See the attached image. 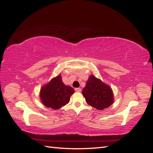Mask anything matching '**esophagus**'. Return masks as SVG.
I'll use <instances>...</instances> for the list:
<instances>
[{"label": "esophagus", "mask_w": 153, "mask_h": 153, "mask_svg": "<svg viewBox=\"0 0 153 153\" xmlns=\"http://www.w3.org/2000/svg\"><path fill=\"white\" fill-rule=\"evenodd\" d=\"M75 91L76 92H81V89H80V88H75Z\"/></svg>", "instance_id": "obj_1"}]
</instances>
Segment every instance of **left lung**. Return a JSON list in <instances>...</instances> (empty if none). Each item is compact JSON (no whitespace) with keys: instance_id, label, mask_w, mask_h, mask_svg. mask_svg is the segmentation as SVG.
I'll list each match as a JSON object with an SVG mask.
<instances>
[{"instance_id":"obj_1","label":"left lung","mask_w":153,"mask_h":153,"mask_svg":"<svg viewBox=\"0 0 153 153\" xmlns=\"http://www.w3.org/2000/svg\"><path fill=\"white\" fill-rule=\"evenodd\" d=\"M82 94L87 104L100 110L108 108L114 102L112 89L94 75L89 76Z\"/></svg>"}]
</instances>
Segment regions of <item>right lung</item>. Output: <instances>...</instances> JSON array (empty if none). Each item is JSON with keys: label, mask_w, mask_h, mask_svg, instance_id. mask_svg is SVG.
<instances>
[{"label": "right lung", "mask_w": 153, "mask_h": 153, "mask_svg": "<svg viewBox=\"0 0 153 153\" xmlns=\"http://www.w3.org/2000/svg\"><path fill=\"white\" fill-rule=\"evenodd\" d=\"M75 91L70 86L64 84L61 75L52 78L41 89V102L47 107L57 110L66 105Z\"/></svg>", "instance_id": "obj_1"}]
</instances>
